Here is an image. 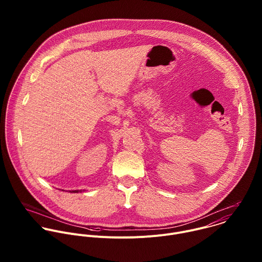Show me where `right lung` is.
<instances>
[{"instance_id": "right-lung-1", "label": "right lung", "mask_w": 262, "mask_h": 262, "mask_svg": "<svg viewBox=\"0 0 262 262\" xmlns=\"http://www.w3.org/2000/svg\"><path fill=\"white\" fill-rule=\"evenodd\" d=\"M78 191H81V190H70V192H78Z\"/></svg>"}]
</instances>
